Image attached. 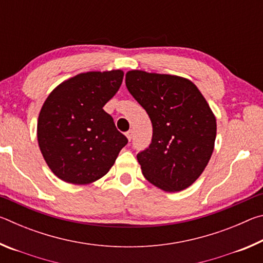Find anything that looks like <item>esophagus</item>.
<instances>
[{"instance_id":"esophagus-1","label":"esophagus","mask_w":263,"mask_h":263,"mask_svg":"<svg viewBox=\"0 0 263 263\" xmlns=\"http://www.w3.org/2000/svg\"><path fill=\"white\" fill-rule=\"evenodd\" d=\"M125 135H126V137H127L128 141H131V139H132V131H131V130H130V131H127V132L125 133Z\"/></svg>"}]
</instances>
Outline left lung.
Here are the masks:
<instances>
[{
  "mask_svg": "<svg viewBox=\"0 0 263 263\" xmlns=\"http://www.w3.org/2000/svg\"><path fill=\"white\" fill-rule=\"evenodd\" d=\"M127 90L149 116L152 142L137 154L142 174L169 193L188 188L213 152L217 124L201 91L175 75L131 70Z\"/></svg>",
  "mask_w": 263,
  "mask_h": 263,
  "instance_id": "left-lung-1",
  "label": "left lung"
}]
</instances>
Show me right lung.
Returning <instances> with one entry per match:
<instances>
[{
  "mask_svg": "<svg viewBox=\"0 0 263 263\" xmlns=\"http://www.w3.org/2000/svg\"><path fill=\"white\" fill-rule=\"evenodd\" d=\"M123 77L122 70L79 74L46 99L38 118V144L48 167L62 181L86 184L101 179L127 144L103 110Z\"/></svg>",
  "mask_w": 263,
  "mask_h": 263,
  "instance_id": "add662e5",
  "label": "right lung"
}]
</instances>
